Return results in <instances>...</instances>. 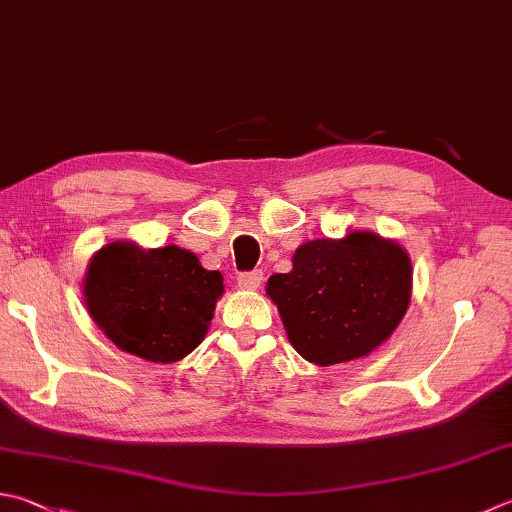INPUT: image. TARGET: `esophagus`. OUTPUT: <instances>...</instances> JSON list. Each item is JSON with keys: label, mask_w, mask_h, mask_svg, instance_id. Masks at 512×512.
<instances>
[{"label": "esophagus", "mask_w": 512, "mask_h": 512, "mask_svg": "<svg viewBox=\"0 0 512 512\" xmlns=\"http://www.w3.org/2000/svg\"><path fill=\"white\" fill-rule=\"evenodd\" d=\"M260 283H263V272H258V269H254V272H243L238 276V285L243 289H258Z\"/></svg>", "instance_id": "1"}]
</instances>
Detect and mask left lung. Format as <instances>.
Listing matches in <instances>:
<instances>
[{
    "instance_id": "obj_1",
    "label": "left lung",
    "mask_w": 512,
    "mask_h": 512,
    "mask_svg": "<svg viewBox=\"0 0 512 512\" xmlns=\"http://www.w3.org/2000/svg\"><path fill=\"white\" fill-rule=\"evenodd\" d=\"M267 296L305 361L323 368L347 363L388 341L406 316L410 256L372 231L316 238L296 249L292 272L269 276Z\"/></svg>"
}]
</instances>
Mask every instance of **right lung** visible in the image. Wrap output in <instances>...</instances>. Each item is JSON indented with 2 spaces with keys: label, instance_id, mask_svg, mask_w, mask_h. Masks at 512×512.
Instances as JSON below:
<instances>
[{
  "label": "right lung",
  "instance_id": "1",
  "mask_svg": "<svg viewBox=\"0 0 512 512\" xmlns=\"http://www.w3.org/2000/svg\"><path fill=\"white\" fill-rule=\"evenodd\" d=\"M84 303L100 330L151 363H176L205 339L223 274L176 245L142 249L115 240L95 252L84 276Z\"/></svg>",
  "mask_w": 512,
  "mask_h": 512
}]
</instances>
